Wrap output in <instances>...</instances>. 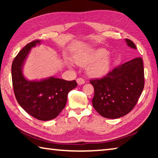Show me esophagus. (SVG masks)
Returning a JSON list of instances; mask_svg holds the SVG:
<instances>
[{
	"label": "esophagus",
	"mask_w": 158,
	"mask_h": 158,
	"mask_svg": "<svg viewBox=\"0 0 158 158\" xmlns=\"http://www.w3.org/2000/svg\"><path fill=\"white\" fill-rule=\"evenodd\" d=\"M77 84H78V85H82V84H84L85 81H84V79L78 78L77 79Z\"/></svg>",
	"instance_id": "obj_1"
}]
</instances>
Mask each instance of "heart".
<instances>
[{"label": "heart", "mask_w": 158, "mask_h": 158, "mask_svg": "<svg viewBox=\"0 0 158 158\" xmlns=\"http://www.w3.org/2000/svg\"><path fill=\"white\" fill-rule=\"evenodd\" d=\"M74 62L80 66L87 67L88 75L93 78H100L108 73L111 65V58L106 50L102 48L92 49L81 54L73 57ZM69 67H72L71 62L66 61Z\"/></svg>", "instance_id": "heart-1"}]
</instances>
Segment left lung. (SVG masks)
Masks as SVG:
<instances>
[{"instance_id":"obj_1","label":"left lung","mask_w":158,"mask_h":158,"mask_svg":"<svg viewBox=\"0 0 158 158\" xmlns=\"http://www.w3.org/2000/svg\"><path fill=\"white\" fill-rule=\"evenodd\" d=\"M131 49L135 44L125 39ZM94 88L93 106L106 118H118L132 110L144 87V70L141 58H135L118 65L102 79L90 81Z\"/></svg>"}]
</instances>
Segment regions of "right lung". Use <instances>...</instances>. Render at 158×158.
Returning <instances> with one entry per match:
<instances>
[{"instance_id":"obj_1","label":"right lung","mask_w":158,"mask_h":158,"mask_svg":"<svg viewBox=\"0 0 158 158\" xmlns=\"http://www.w3.org/2000/svg\"><path fill=\"white\" fill-rule=\"evenodd\" d=\"M40 40L30 42L19 52L12 65V79L16 99L24 110L40 121L56 118L65 108L68 95L77 87L76 81L51 77L40 81H30L23 74V67L31 48Z\"/></svg>"}]
</instances>
